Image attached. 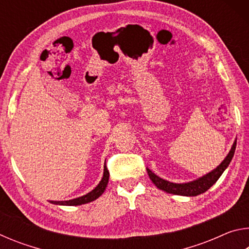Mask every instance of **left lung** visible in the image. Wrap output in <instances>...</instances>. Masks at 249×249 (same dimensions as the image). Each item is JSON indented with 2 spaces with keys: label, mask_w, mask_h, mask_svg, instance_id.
Returning a JSON list of instances; mask_svg holds the SVG:
<instances>
[{
  "label": "left lung",
  "mask_w": 249,
  "mask_h": 249,
  "mask_svg": "<svg viewBox=\"0 0 249 249\" xmlns=\"http://www.w3.org/2000/svg\"><path fill=\"white\" fill-rule=\"evenodd\" d=\"M235 148H236V141L234 142L233 146H231L229 155H227L226 158L221 162V165H218L215 169L209 172V174H206L205 176L201 177V178L196 179L195 181H191V182H185V183L169 182V181L159 178L158 176H156L154 172H151V170L149 169H147V172H148V176L150 180L153 181V183L158 189H160V190L166 191L167 193H172V195H177V196H196L201 195V193H204L205 191H208L209 189L216 182L218 178L222 176L223 172H224V170L229 167L230 162L231 161V158H233L234 153H235Z\"/></svg>",
  "instance_id": "obj_1"
}]
</instances>
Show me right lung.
<instances>
[{
    "mask_svg": "<svg viewBox=\"0 0 249 249\" xmlns=\"http://www.w3.org/2000/svg\"><path fill=\"white\" fill-rule=\"evenodd\" d=\"M108 178H109V172L107 170V166H104L103 178H102V180L100 181V183L96 185V187L91 192L87 193L86 196H79V197H77V199H72V200H69V201H50V203L58 204V205H70V206L89 203V202L94 201L95 199H98L100 196H102V193L104 192L105 188H107V185Z\"/></svg>",
    "mask_w": 249,
    "mask_h": 249,
    "instance_id": "right-lung-1",
    "label": "right lung"
}]
</instances>
